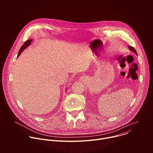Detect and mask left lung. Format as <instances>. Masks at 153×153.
<instances>
[{"instance_id":"1","label":"left lung","mask_w":153,"mask_h":153,"mask_svg":"<svg viewBox=\"0 0 153 153\" xmlns=\"http://www.w3.org/2000/svg\"><path fill=\"white\" fill-rule=\"evenodd\" d=\"M128 47H129V49L130 50H131L133 52L137 54V52H136V50L134 48V47H131V46H129Z\"/></svg>"}]
</instances>
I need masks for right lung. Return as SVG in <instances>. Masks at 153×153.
<instances>
[{
	"label": "right lung",
	"mask_w": 153,
	"mask_h": 153,
	"mask_svg": "<svg viewBox=\"0 0 153 153\" xmlns=\"http://www.w3.org/2000/svg\"><path fill=\"white\" fill-rule=\"evenodd\" d=\"M31 42V39H29V40H27V41H25V42H24V45L21 47V48H20V49L19 51V53H18L17 57H18V56L21 54V53H22V51H24V50L25 48H26L28 46H29V45H30Z\"/></svg>",
	"instance_id": "right-lung-1"
}]
</instances>
